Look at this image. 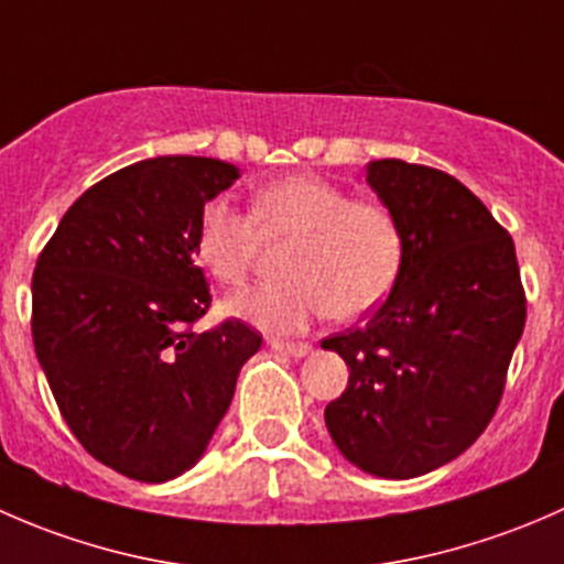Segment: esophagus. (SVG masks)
I'll return each instance as SVG.
<instances>
[{"label": "esophagus", "mask_w": 564, "mask_h": 564, "mask_svg": "<svg viewBox=\"0 0 564 564\" xmlns=\"http://www.w3.org/2000/svg\"><path fill=\"white\" fill-rule=\"evenodd\" d=\"M270 346L275 351H283V355L289 357H308L311 351V344H297V340H278V338H270Z\"/></svg>", "instance_id": "1"}]
</instances>
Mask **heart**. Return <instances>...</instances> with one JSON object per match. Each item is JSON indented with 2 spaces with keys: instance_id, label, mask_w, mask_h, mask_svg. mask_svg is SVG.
<instances>
[{
  "instance_id": "1",
  "label": "heart",
  "mask_w": 564,
  "mask_h": 564,
  "mask_svg": "<svg viewBox=\"0 0 564 564\" xmlns=\"http://www.w3.org/2000/svg\"><path fill=\"white\" fill-rule=\"evenodd\" d=\"M261 235H294L286 281L235 294L226 308L270 333H297L314 318H360L392 292L403 267V229L382 202L351 198L314 174H289L259 187L250 215L215 198L202 209L196 259L224 286L253 264Z\"/></svg>"
}]
</instances>
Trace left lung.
<instances>
[{
    "label": "left lung",
    "mask_w": 564,
    "mask_h": 564,
    "mask_svg": "<svg viewBox=\"0 0 564 564\" xmlns=\"http://www.w3.org/2000/svg\"><path fill=\"white\" fill-rule=\"evenodd\" d=\"M366 180L401 224L403 267L362 327L322 340L349 366L324 423L346 460L406 480L458 458L491 423L527 297L513 237L456 176L388 158Z\"/></svg>",
    "instance_id": "left-lung-1"
}]
</instances>
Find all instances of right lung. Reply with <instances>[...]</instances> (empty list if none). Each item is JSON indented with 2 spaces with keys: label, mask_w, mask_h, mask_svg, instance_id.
<instances>
[{
  "label": "right lung",
  "mask_w": 564,
  "mask_h": 564,
  "mask_svg": "<svg viewBox=\"0 0 564 564\" xmlns=\"http://www.w3.org/2000/svg\"><path fill=\"white\" fill-rule=\"evenodd\" d=\"M240 176L215 158L163 155L108 174L73 202L32 275V340L84 451L141 482L191 469L261 346L240 318L207 333L196 264L204 204Z\"/></svg>",
  "instance_id": "1"
}]
</instances>
